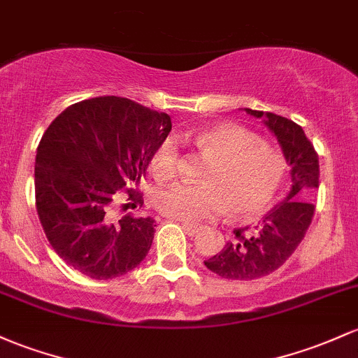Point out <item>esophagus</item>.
I'll list each match as a JSON object with an SVG mask.
<instances>
[{
	"instance_id": "obj_1",
	"label": "esophagus",
	"mask_w": 358,
	"mask_h": 358,
	"mask_svg": "<svg viewBox=\"0 0 358 358\" xmlns=\"http://www.w3.org/2000/svg\"><path fill=\"white\" fill-rule=\"evenodd\" d=\"M182 227L187 231V234H190V236H194V234L199 233V229H200L199 226H195V224H192V222H182Z\"/></svg>"
}]
</instances>
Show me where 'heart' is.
<instances>
[{"instance_id":"obj_1","label":"heart","mask_w":358,"mask_h":358,"mask_svg":"<svg viewBox=\"0 0 358 358\" xmlns=\"http://www.w3.org/2000/svg\"><path fill=\"white\" fill-rule=\"evenodd\" d=\"M202 158L200 185H171L156 195L164 215L185 222H202L227 209L231 219H248L270 206L284 182V155L260 136L234 122L203 127L190 137ZM180 143L166 137L151 156V171L168 182L178 175Z\"/></svg>"}]
</instances>
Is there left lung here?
Wrapping results in <instances>:
<instances>
[{
  "label": "left lung",
  "instance_id": "1",
  "mask_svg": "<svg viewBox=\"0 0 358 358\" xmlns=\"http://www.w3.org/2000/svg\"><path fill=\"white\" fill-rule=\"evenodd\" d=\"M250 115L265 117V124L277 136L285 159L292 168V188L287 199L275 206L257 226L234 229L217 255L206 260L214 273L231 280H255L275 272L289 260L304 239L313 221V195L320 187V159L301 125L275 113L246 108Z\"/></svg>",
  "mask_w": 358,
  "mask_h": 358
}]
</instances>
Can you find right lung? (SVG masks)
Masks as SVG:
<instances>
[{
  "mask_svg": "<svg viewBox=\"0 0 358 358\" xmlns=\"http://www.w3.org/2000/svg\"><path fill=\"white\" fill-rule=\"evenodd\" d=\"M171 131L166 113L129 98L78 101L47 127L35 156V207L50 246L86 277L107 280L146 258L155 219L110 217L120 190L129 206H143L137 192L155 149Z\"/></svg>",
  "mask_w": 358,
  "mask_h": 358,
  "instance_id": "obj_1",
  "label": "right lung"
}]
</instances>
